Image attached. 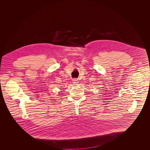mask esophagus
<instances>
[{"label":"esophagus","mask_w":150,"mask_h":150,"mask_svg":"<svg viewBox=\"0 0 150 150\" xmlns=\"http://www.w3.org/2000/svg\"><path fill=\"white\" fill-rule=\"evenodd\" d=\"M72 82H73V83H74V84L76 85V84H78V80L77 79H73Z\"/></svg>","instance_id":"1"}]
</instances>
